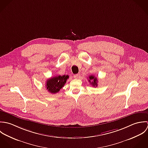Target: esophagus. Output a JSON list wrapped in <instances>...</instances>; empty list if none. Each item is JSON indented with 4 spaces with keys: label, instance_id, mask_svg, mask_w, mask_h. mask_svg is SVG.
Masks as SVG:
<instances>
[{
    "label": "esophagus",
    "instance_id": "34e87169",
    "mask_svg": "<svg viewBox=\"0 0 148 148\" xmlns=\"http://www.w3.org/2000/svg\"><path fill=\"white\" fill-rule=\"evenodd\" d=\"M80 77V74H75L74 75V78H76V79H78Z\"/></svg>",
    "mask_w": 148,
    "mask_h": 148
}]
</instances>
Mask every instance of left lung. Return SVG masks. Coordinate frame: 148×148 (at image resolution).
<instances>
[{"label": "left lung", "instance_id": "8db88e82", "mask_svg": "<svg viewBox=\"0 0 148 148\" xmlns=\"http://www.w3.org/2000/svg\"><path fill=\"white\" fill-rule=\"evenodd\" d=\"M89 82L94 87H97V85H97V82H98L97 78L92 75H91L89 76Z\"/></svg>", "mask_w": 148, "mask_h": 148}]
</instances>
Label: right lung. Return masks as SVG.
<instances>
[{"instance_id": "1", "label": "right lung", "mask_w": 148, "mask_h": 148, "mask_svg": "<svg viewBox=\"0 0 148 148\" xmlns=\"http://www.w3.org/2000/svg\"><path fill=\"white\" fill-rule=\"evenodd\" d=\"M69 78L68 75H63L62 76L58 75L49 78L46 83V89L49 92L52 94H56L64 86Z\"/></svg>"}]
</instances>
